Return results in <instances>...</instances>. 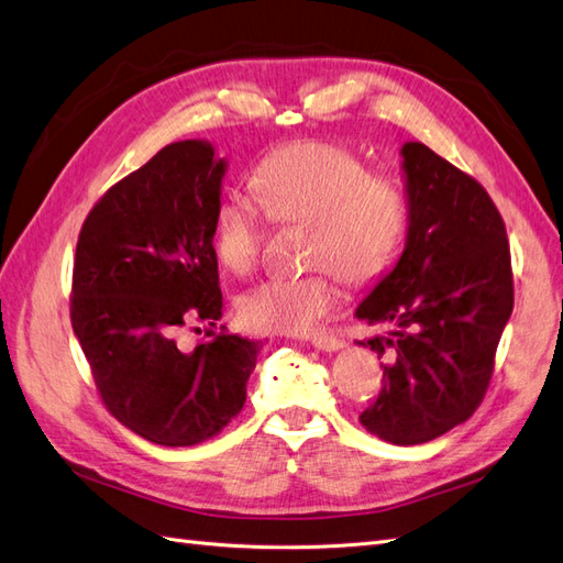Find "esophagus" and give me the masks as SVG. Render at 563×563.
I'll return each mask as SVG.
<instances>
[{
    "label": "esophagus",
    "mask_w": 563,
    "mask_h": 563,
    "mask_svg": "<svg viewBox=\"0 0 563 563\" xmlns=\"http://www.w3.org/2000/svg\"><path fill=\"white\" fill-rule=\"evenodd\" d=\"M310 341H312V346L320 349V351H339V349H344V339L334 336V334H312Z\"/></svg>",
    "instance_id": "esophagus-1"
}]
</instances>
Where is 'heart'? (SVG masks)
Segmentation results:
<instances>
[{
    "instance_id": "obj_1",
    "label": "heart",
    "mask_w": 563,
    "mask_h": 563,
    "mask_svg": "<svg viewBox=\"0 0 563 563\" xmlns=\"http://www.w3.org/2000/svg\"><path fill=\"white\" fill-rule=\"evenodd\" d=\"M255 200L229 194L214 214V251L227 269L251 272L267 224H308L303 277H272L236 300L255 332L300 334L339 303L346 284H373L391 269L408 234V200L391 174L367 172L349 147L303 141L272 150L253 172Z\"/></svg>"
}]
</instances>
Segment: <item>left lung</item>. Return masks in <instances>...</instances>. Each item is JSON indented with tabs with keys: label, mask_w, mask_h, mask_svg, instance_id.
I'll list each match as a JSON object with an SVG mask.
<instances>
[{
	"label": "left lung",
	"mask_w": 563,
	"mask_h": 563,
	"mask_svg": "<svg viewBox=\"0 0 563 563\" xmlns=\"http://www.w3.org/2000/svg\"><path fill=\"white\" fill-rule=\"evenodd\" d=\"M401 155L406 251L355 314L391 327L367 341L387 365L358 420L379 440L410 446L437 440L483 404L514 310V272L485 186L422 143H406Z\"/></svg>",
	"instance_id": "left-lung-1"
}]
</instances>
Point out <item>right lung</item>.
I'll use <instances>...</instances> for the list:
<instances>
[{"label": "right lung", "instance_id": "1", "mask_svg": "<svg viewBox=\"0 0 563 563\" xmlns=\"http://www.w3.org/2000/svg\"><path fill=\"white\" fill-rule=\"evenodd\" d=\"M224 162L184 141L107 188L80 227L71 327L104 408L147 442L212 440L245 404L260 341L214 332L222 318L214 214ZM206 324L196 350L177 332Z\"/></svg>", "mask_w": 563, "mask_h": 563}]
</instances>
